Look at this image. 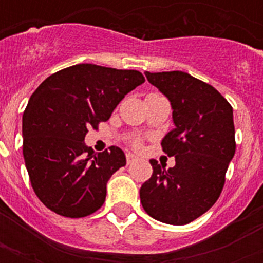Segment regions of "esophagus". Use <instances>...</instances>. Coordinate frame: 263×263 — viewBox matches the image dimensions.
<instances>
[{"label": "esophagus", "instance_id": "obj_1", "mask_svg": "<svg viewBox=\"0 0 263 263\" xmlns=\"http://www.w3.org/2000/svg\"><path fill=\"white\" fill-rule=\"evenodd\" d=\"M138 160H139V158H138L135 154H132V153H127V164L128 165L134 164V162H136Z\"/></svg>", "mask_w": 263, "mask_h": 263}]
</instances>
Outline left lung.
I'll return each mask as SVG.
<instances>
[{
	"instance_id": "obj_1",
	"label": "left lung",
	"mask_w": 263,
	"mask_h": 263,
	"mask_svg": "<svg viewBox=\"0 0 263 263\" xmlns=\"http://www.w3.org/2000/svg\"><path fill=\"white\" fill-rule=\"evenodd\" d=\"M144 75L172 106L175 128L161 144L176 165L166 169L150 160L153 175L140 187V203L154 220L185 225L208 212L222 191L236 150L233 109L213 86L190 73Z\"/></svg>"
}]
</instances>
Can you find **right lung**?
I'll return each mask as SVG.
<instances>
[{"instance_id":"add662e5","label":"right lung","mask_w":263,"mask_h":263,"mask_svg":"<svg viewBox=\"0 0 263 263\" xmlns=\"http://www.w3.org/2000/svg\"><path fill=\"white\" fill-rule=\"evenodd\" d=\"M144 83L138 71L78 64L45 79L23 113V156L35 194L60 216L97 212L111 175L127 164L120 147L95 153L84 143L125 95Z\"/></svg>"}]
</instances>
